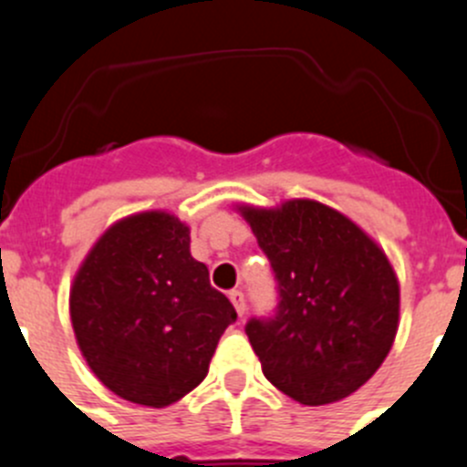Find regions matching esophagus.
Segmentation results:
<instances>
[{
  "instance_id": "obj_1",
  "label": "esophagus",
  "mask_w": 467,
  "mask_h": 467,
  "mask_svg": "<svg viewBox=\"0 0 467 467\" xmlns=\"http://www.w3.org/2000/svg\"><path fill=\"white\" fill-rule=\"evenodd\" d=\"M230 303L234 305V309H237V314L239 317H244V314H246V298H244V294L239 289H234V291H230Z\"/></svg>"
}]
</instances>
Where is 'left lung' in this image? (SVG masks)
Returning <instances> with one entry per match:
<instances>
[{"label":"left lung","mask_w":467,"mask_h":467,"mask_svg":"<svg viewBox=\"0 0 467 467\" xmlns=\"http://www.w3.org/2000/svg\"><path fill=\"white\" fill-rule=\"evenodd\" d=\"M239 210L277 282L275 314L246 323L264 378L307 407L348 398L373 378L398 332L400 285L389 257L317 201Z\"/></svg>","instance_id":"obj_1"}]
</instances>
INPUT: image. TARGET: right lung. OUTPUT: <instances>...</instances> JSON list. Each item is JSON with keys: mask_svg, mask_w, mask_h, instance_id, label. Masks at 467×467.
I'll list each match as a JSON object with an SVG mask.
<instances>
[{"mask_svg": "<svg viewBox=\"0 0 467 467\" xmlns=\"http://www.w3.org/2000/svg\"><path fill=\"white\" fill-rule=\"evenodd\" d=\"M69 314L88 366L129 402L162 409L205 379L237 321L190 253V228L167 212L126 216L101 234L74 277Z\"/></svg>", "mask_w": 467, "mask_h": 467, "instance_id": "obj_1", "label": "right lung"}]
</instances>
